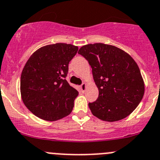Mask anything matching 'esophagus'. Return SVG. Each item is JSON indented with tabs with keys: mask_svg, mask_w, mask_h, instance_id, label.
I'll return each mask as SVG.
<instances>
[{
	"mask_svg": "<svg viewBox=\"0 0 160 160\" xmlns=\"http://www.w3.org/2000/svg\"><path fill=\"white\" fill-rule=\"evenodd\" d=\"M87 88V83H83L81 85H80V90H81L82 92H84L85 90Z\"/></svg>",
	"mask_w": 160,
	"mask_h": 160,
	"instance_id": "esophagus-1",
	"label": "esophagus"
}]
</instances>
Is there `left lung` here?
Instances as JSON below:
<instances>
[{
  "label": "left lung",
  "mask_w": 160,
  "mask_h": 160,
  "mask_svg": "<svg viewBox=\"0 0 160 160\" xmlns=\"http://www.w3.org/2000/svg\"><path fill=\"white\" fill-rule=\"evenodd\" d=\"M92 69L98 98L88 104L91 112L108 122L129 116L142 101L145 84L138 66L132 57L112 45L96 43L79 50Z\"/></svg>",
  "instance_id": "1"
}]
</instances>
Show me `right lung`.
<instances>
[{"label": "right lung", "mask_w": 160, "mask_h": 160, "mask_svg": "<svg viewBox=\"0 0 160 160\" xmlns=\"http://www.w3.org/2000/svg\"><path fill=\"white\" fill-rule=\"evenodd\" d=\"M78 47L58 43L36 51L22 69L20 91L26 108L35 116L55 121L70 114L78 91L66 80L69 63Z\"/></svg>", "instance_id": "right-lung-1"}]
</instances>
